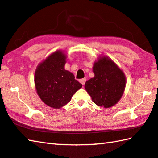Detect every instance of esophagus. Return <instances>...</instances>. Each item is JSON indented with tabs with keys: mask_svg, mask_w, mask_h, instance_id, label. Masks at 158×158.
<instances>
[{
	"mask_svg": "<svg viewBox=\"0 0 158 158\" xmlns=\"http://www.w3.org/2000/svg\"><path fill=\"white\" fill-rule=\"evenodd\" d=\"M85 82H86V78H82V79H80V82L81 83V84L84 86L85 84Z\"/></svg>",
	"mask_w": 158,
	"mask_h": 158,
	"instance_id": "obj_1",
	"label": "esophagus"
}]
</instances>
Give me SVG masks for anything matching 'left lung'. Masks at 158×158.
I'll list each match as a JSON object with an SVG mask.
<instances>
[{"label": "left lung", "mask_w": 158, "mask_h": 158, "mask_svg": "<svg viewBox=\"0 0 158 158\" xmlns=\"http://www.w3.org/2000/svg\"><path fill=\"white\" fill-rule=\"evenodd\" d=\"M93 71L95 76L86 82V91L96 105L105 108L114 106L125 89L126 78L123 71L105 56L95 62Z\"/></svg>", "instance_id": "obj_1"}]
</instances>
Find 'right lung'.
<instances>
[{"instance_id":"right-lung-1","label":"right lung","mask_w":158,"mask_h":158,"mask_svg":"<svg viewBox=\"0 0 158 158\" xmlns=\"http://www.w3.org/2000/svg\"><path fill=\"white\" fill-rule=\"evenodd\" d=\"M66 56L57 51L38 65L34 81L37 94L47 105L61 108L82 87L73 74L64 69Z\"/></svg>"}]
</instances>
